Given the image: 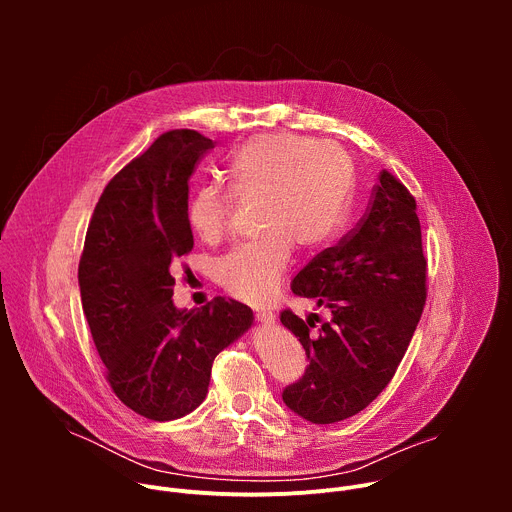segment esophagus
I'll return each mask as SVG.
<instances>
[{"mask_svg":"<svg viewBox=\"0 0 512 512\" xmlns=\"http://www.w3.org/2000/svg\"><path fill=\"white\" fill-rule=\"evenodd\" d=\"M257 320H259L261 324L269 326V324L275 322V316H273V312H269V310H257Z\"/></svg>","mask_w":512,"mask_h":512,"instance_id":"1","label":"esophagus"}]
</instances>
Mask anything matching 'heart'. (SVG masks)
<instances>
[{"label":"heart","instance_id":"1","mask_svg":"<svg viewBox=\"0 0 512 512\" xmlns=\"http://www.w3.org/2000/svg\"><path fill=\"white\" fill-rule=\"evenodd\" d=\"M229 190L255 200L259 233L216 265L233 298L269 300L287 269L294 245L324 247L342 227L354 188V164L334 141L298 135H259L243 143L227 166ZM231 202L216 186L196 188L186 206L188 225L202 241L221 239Z\"/></svg>","mask_w":512,"mask_h":512}]
</instances>
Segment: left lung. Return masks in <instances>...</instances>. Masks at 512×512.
Returning <instances> with one entry per match:
<instances>
[{
  "label": "left lung",
  "instance_id": "obj_1",
  "mask_svg": "<svg viewBox=\"0 0 512 512\" xmlns=\"http://www.w3.org/2000/svg\"><path fill=\"white\" fill-rule=\"evenodd\" d=\"M425 267L415 200L383 170L358 227L291 281L296 296L330 310L318 334H310L312 320L289 310L279 318L310 360L306 375L283 391L291 411L312 423H336L379 397L421 318Z\"/></svg>",
  "mask_w": 512,
  "mask_h": 512
}]
</instances>
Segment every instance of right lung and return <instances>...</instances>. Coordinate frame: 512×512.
Wrapping results in <instances>:
<instances>
[{
  "mask_svg": "<svg viewBox=\"0 0 512 512\" xmlns=\"http://www.w3.org/2000/svg\"><path fill=\"white\" fill-rule=\"evenodd\" d=\"M210 148L198 131L176 129L129 162L95 206L79 263L83 312L111 389L154 421L194 411L216 354L253 326V310L231 298L200 310L172 300V263L194 247L188 180Z\"/></svg>",
  "mask_w": 512,
  "mask_h": 512,
  "instance_id": "1",
  "label": "right lung"
}]
</instances>
